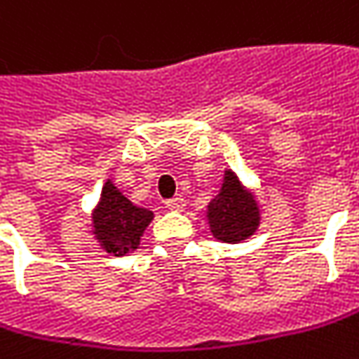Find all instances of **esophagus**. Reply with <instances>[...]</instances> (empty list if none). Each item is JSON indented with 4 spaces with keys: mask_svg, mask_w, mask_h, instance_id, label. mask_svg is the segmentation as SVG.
Returning <instances> with one entry per match:
<instances>
[{
    "mask_svg": "<svg viewBox=\"0 0 359 359\" xmlns=\"http://www.w3.org/2000/svg\"><path fill=\"white\" fill-rule=\"evenodd\" d=\"M184 207H187V203H184V199L182 197H175V199L166 201V209L168 211H184Z\"/></svg>",
    "mask_w": 359,
    "mask_h": 359,
    "instance_id": "obj_1",
    "label": "esophagus"
}]
</instances>
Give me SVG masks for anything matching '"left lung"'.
Returning <instances> with one entry per match:
<instances>
[{
	"label": "left lung",
	"mask_w": 359,
	"mask_h": 359,
	"mask_svg": "<svg viewBox=\"0 0 359 359\" xmlns=\"http://www.w3.org/2000/svg\"><path fill=\"white\" fill-rule=\"evenodd\" d=\"M205 219L217 242H245L262 223V205L256 191L245 187L236 170L225 168L219 193L209 201Z\"/></svg>",
	"instance_id": "obj_1"
}]
</instances>
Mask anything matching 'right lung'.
<instances>
[{"label":"right lung","instance_id":"add662e5","mask_svg":"<svg viewBox=\"0 0 359 359\" xmlns=\"http://www.w3.org/2000/svg\"><path fill=\"white\" fill-rule=\"evenodd\" d=\"M154 211L137 207L128 199L111 179L105 180L97 205L91 209L87 229L109 256H126L137 250Z\"/></svg>","mask_w":359,"mask_h":359}]
</instances>
